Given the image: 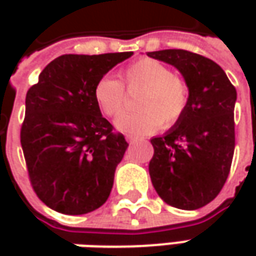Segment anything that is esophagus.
<instances>
[{"instance_id":"34e87169","label":"esophagus","mask_w":256,"mask_h":256,"mask_svg":"<svg viewBox=\"0 0 256 256\" xmlns=\"http://www.w3.org/2000/svg\"><path fill=\"white\" fill-rule=\"evenodd\" d=\"M125 138H126V141H128V142H135V141H140V140H141L140 136H136V135H132V134H128V135H126Z\"/></svg>"}]
</instances>
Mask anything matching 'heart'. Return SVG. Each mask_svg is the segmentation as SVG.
<instances>
[{
  "label": "heart",
  "mask_w": 256,
  "mask_h": 256,
  "mask_svg": "<svg viewBox=\"0 0 256 256\" xmlns=\"http://www.w3.org/2000/svg\"><path fill=\"white\" fill-rule=\"evenodd\" d=\"M125 90L140 92L132 112L122 114L115 125L124 132L145 135L160 126L170 130L182 120L190 102V88L181 76L161 61L144 56L121 72V81L102 76L94 85V100L108 116H116L125 106Z\"/></svg>",
  "instance_id": "1"
}]
</instances>
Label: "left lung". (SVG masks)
Here are the masks:
<instances>
[{"label":"left lung","instance_id":"obj_1","mask_svg":"<svg viewBox=\"0 0 256 256\" xmlns=\"http://www.w3.org/2000/svg\"><path fill=\"white\" fill-rule=\"evenodd\" d=\"M148 56L174 65L190 88L182 120L152 138L150 176L156 194L180 210H198L221 192L235 150L236 90L220 65L186 50H162Z\"/></svg>","mask_w":256,"mask_h":256}]
</instances>
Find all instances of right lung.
I'll use <instances>...</instances> for the list:
<instances>
[{"mask_svg": "<svg viewBox=\"0 0 256 256\" xmlns=\"http://www.w3.org/2000/svg\"><path fill=\"white\" fill-rule=\"evenodd\" d=\"M131 55H61L28 90L21 146L31 186L51 210L82 215L108 200L128 142L102 116L94 85Z\"/></svg>", "mask_w": 256, "mask_h": 256, "instance_id": "right-lung-1", "label": "right lung"}]
</instances>
